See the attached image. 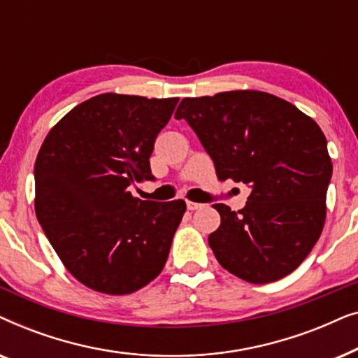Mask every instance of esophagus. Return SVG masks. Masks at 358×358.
<instances>
[{"label":"esophagus","instance_id":"34e87169","mask_svg":"<svg viewBox=\"0 0 358 358\" xmlns=\"http://www.w3.org/2000/svg\"><path fill=\"white\" fill-rule=\"evenodd\" d=\"M202 207H203L202 203L192 202V200H187V208H189V210H199V208H202Z\"/></svg>","mask_w":358,"mask_h":358}]
</instances>
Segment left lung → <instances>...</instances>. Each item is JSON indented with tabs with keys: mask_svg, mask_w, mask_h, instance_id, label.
<instances>
[{
	"mask_svg": "<svg viewBox=\"0 0 358 358\" xmlns=\"http://www.w3.org/2000/svg\"><path fill=\"white\" fill-rule=\"evenodd\" d=\"M176 119L197 134L218 180L251 187L243 210L213 205L222 223L208 244L220 266L249 283L292 273L326 222L332 161L320 125L292 102L254 90L184 97Z\"/></svg>",
	"mask_w": 358,
	"mask_h": 358,
	"instance_id": "obj_1",
	"label": "left lung"
}]
</instances>
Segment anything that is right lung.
Instances as JSON below:
<instances>
[{
    "label": "right lung",
    "mask_w": 358,
    "mask_h": 358,
    "mask_svg": "<svg viewBox=\"0 0 358 358\" xmlns=\"http://www.w3.org/2000/svg\"><path fill=\"white\" fill-rule=\"evenodd\" d=\"M179 97L104 92L68 112L38 150L34 207L66 271L91 290L130 295L163 271L184 200L150 202V156Z\"/></svg>",
    "instance_id": "1"
}]
</instances>
